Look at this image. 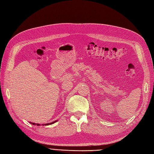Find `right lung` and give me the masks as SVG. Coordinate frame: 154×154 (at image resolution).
Here are the masks:
<instances>
[{
  "instance_id": "add662e5",
  "label": "right lung",
  "mask_w": 154,
  "mask_h": 154,
  "mask_svg": "<svg viewBox=\"0 0 154 154\" xmlns=\"http://www.w3.org/2000/svg\"><path fill=\"white\" fill-rule=\"evenodd\" d=\"M57 121H55V122H52V123H46V124H44V125H51V124H53V123H54L55 122H57ZM30 123L31 124H32V125H36L37 126H39L40 125V124H36V123H31V122H30Z\"/></svg>"
}]
</instances>
